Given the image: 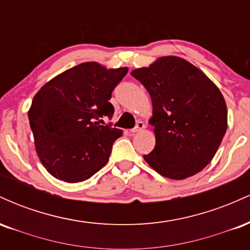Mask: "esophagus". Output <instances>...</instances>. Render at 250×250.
I'll return each mask as SVG.
<instances>
[{"mask_svg":"<svg viewBox=\"0 0 250 250\" xmlns=\"http://www.w3.org/2000/svg\"><path fill=\"white\" fill-rule=\"evenodd\" d=\"M143 128H145V123H143L142 121H139V122L136 123V127L131 129L130 133H133V134H135V133H140V131H141Z\"/></svg>","mask_w":250,"mask_h":250,"instance_id":"obj_1","label":"esophagus"}]
</instances>
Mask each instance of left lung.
<instances>
[{
    "mask_svg": "<svg viewBox=\"0 0 250 250\" xmlns=\"http://www.w3.org/2000/svg\"><path fill=\"white\" fill-rule=\"evenodd\" d=\"M131 76L147 89L153 103L156 145L143 155L162 176L185 180L202 170L216 154L227 130V105L220 89L190 62L162 56Z\"/></svg>",
    "mask_w": 250,
    "mask_h": 250,
    "instance_id": "left-lung-1",
    "label": "left lung"
}]
</instances>
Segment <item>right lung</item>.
<instances>
[{
	"label": "right lung",
	"mask_w": 250,
	"mask_h": 250,
	"mask_svg": "<svg viewBox=\"0 0 250 250\" xmlns=\"http://www.w3.org/2000/svg\"><path fill=\"white\" fill-rule=\"evenodd\" d=\"M127 73V67L107 69L97 62H84L37 91L28 117L37 156L54 177L82 182L104 167L122 130L99 121L113 116L109 100Z\"/></svg>",
	"instance_id": "1"
}]
</instances>
